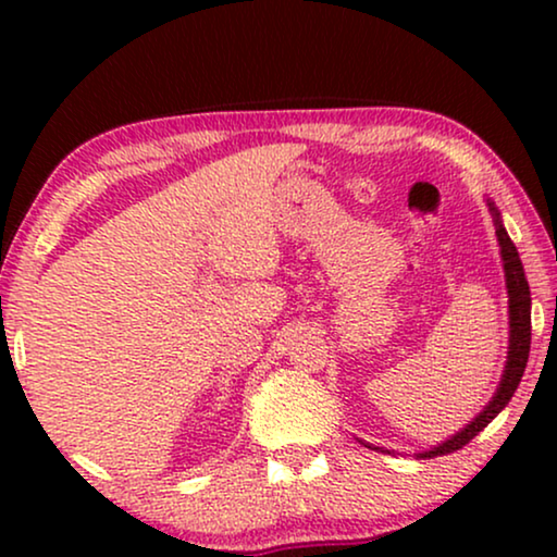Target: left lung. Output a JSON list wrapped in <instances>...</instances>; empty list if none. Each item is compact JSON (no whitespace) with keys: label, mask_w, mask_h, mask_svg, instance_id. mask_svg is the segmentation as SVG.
<instances>
[{"label":"left lung","mask_w":557,"mask_h":557,"mask_svg":"<svg viewBox=\"0 0 557 557\" xmlns=\"http://www.w3.org/2000/svg\"><path fill=\"white\" fill-rule=\"evenodd\" d=\"M486 205H490L492 218H494V227H497L499 253H502V263H505V278H507V294H509V352H507V364H505V372H502L497 393H494V398L490 400V406H486L482 413H479L474 421L467 425V429H461L459 433H456V436L444 441V444L433 446L431 451L418 454V459H433V456H444V454L459 451V448L467 446L479 431H484L486 425H490L494 418H497L499 410L505 408L509 400H512L517 385H520V380L524 375V364H528V357H530V332H532V326H530V286H528V278H524L520 253H517L515 243L509 240L505 225H502L499 210L494 208V202H490V200H486ZM370 448H375V446H370ZM383 451H385V448H383Z\"/></svg>","instance_id":"left-lung-1"}]
</instances>
